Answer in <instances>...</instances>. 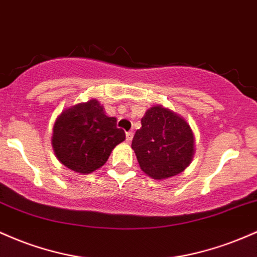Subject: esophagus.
I'll use <instances>...</instances> for the list:
<instances>
[{
    "label": "esophagus",
    "instance_id": "34e87169",
    "mask_svg": "<svg viewBox=\"0 0 257 257\" xmlns=\"http://www.w3.org/2000/svg\"><path fill=\"white\" fill-rule=\"evenodd\" d=\"M132 138H134V132L132 131H128V132H126V141H127V142L130 143L132 141Z\"/></svg>",
    "mask_w": 257,
    "mask_h": 257
}]
</instances>
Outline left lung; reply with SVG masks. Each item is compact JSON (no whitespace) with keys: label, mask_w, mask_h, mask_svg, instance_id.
I'll use <instances>...</instances> for the list:
<instances>
[{"label":"left lung","mask_w":257,"mask_h":257,"mask_svg":"<svg viewBox=\"0 0 257 257\" xmlns=\"http://www.w3.org/2000/svg\"><path fill=\"white\" fill-rule=\"evenodd\" d=\"M132 140L141 169L155 180L172 177L191 164L194 136L188 123L163 106H152Z\"/></svg>","instance_id":"left-lung-1"}]
</instances>
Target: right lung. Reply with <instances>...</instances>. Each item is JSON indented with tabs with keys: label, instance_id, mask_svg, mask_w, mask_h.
<instances>
[{
	"label": "right lung",
	"instance_id": "1",
	"mask_svg": "<svg viewBox=\"0 0 257 257\" xmlns=\"http://www.w3.org/2000/svg\"><path fill=\"white\" fill-rule=\"evenodd\" d=\"M125 140L116 119L106 116L96 99L66 109L53 127L54 153L63 165L80 174H90L104 165L117 144Z\"/></svg>",
	"mask_w": 257,
	"mask_h": 257
}]
</instances>
